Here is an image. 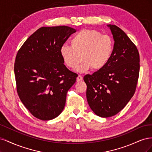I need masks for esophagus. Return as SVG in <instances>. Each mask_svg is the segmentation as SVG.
<instances>
[{
	"instance_id": "esophagus-1",
	"label": "esophagus",
	"mask_w": 152,
	"mask_h": 152,
	"mask_svg": "<svg viewBox=\"0 0 152 152\" xmlns=\"http://www.w3.org/2000/svg\"><path fill=\"white\" fill-rule=\"evenodd\" d=\"M82 79H83V78L81 75H78V77H77V82H80L82 81Z\"/></svg>"
}]
</instances>
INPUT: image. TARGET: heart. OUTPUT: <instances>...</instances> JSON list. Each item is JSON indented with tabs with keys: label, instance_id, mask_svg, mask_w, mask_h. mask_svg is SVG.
Returning a JSON list of instances; mask_svg holds the SVG:
<instances>
[{
	"label": "heart",
	"instance_id": "obj_1",
	"mask_svg": "<svg viewBox=\"0 0 152 152\" xmlns=\"http://www.w3.org/2000/svg\"><path fill=\"white\" fill-rule=\"evenodd\" d=\"M71 45H63L59 49L61 57L65 65L72 69L82 73L93 68L94 70H102L112 58L114 42L111 37L102 35L100 32L85 29L72 37Z\"/></svg>",
	"mask_w": 152,
	"mask_h": 152
}]
</instances>
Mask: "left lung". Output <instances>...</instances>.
<instances>
[{
  "label": "left lung",
  "mask_w": 152,
  "mask_h": 152,
  "mask_svg": "<svg viewBox=\"0 0 152 152\" xmlns=\"http://www.w3.org/2000/svg\"><path fill=\"white\" fill-rule=\"evenodd\" d=\"M115 41L111 59L102 70L84 77L90 108L101 117L115 115L134 95L140 72L136 45L119 27L108 25Z\"/></svg>",
  "instance_id": "left-lung-1"
}]
</instances>
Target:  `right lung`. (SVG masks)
I'll use <instances>...</instances> for the list:
<instances>
[{
	"label": "right lung",
	"mask_w": 152,
	"mask_h": 152,
	"mask_svg": "<svg viewBox=\"0 0 152 152\" xmlns=\"http://www.w3.org/2000/svg\"><path fill=\"white\" fill-rule=\"evenodd\" d=\"M75 29L41 27L23 44L15 68L17 92L33 115L42 121L57 117L65 107L68 91L77 74L64 65L59 49Z\"/></svg>",
	"instance_id": "right-lung-1"
}]
</instances>
